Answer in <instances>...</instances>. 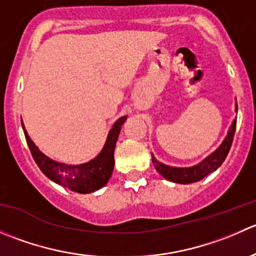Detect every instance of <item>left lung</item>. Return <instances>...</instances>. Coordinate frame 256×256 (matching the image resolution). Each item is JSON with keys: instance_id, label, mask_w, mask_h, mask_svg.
I'll return each instance as SVG.
<instances>
[{"instance_id": "8db88e82", "label": "left lung", "mask_w": 256, "mask_h": 256, "mask_svg": "<svg viewBox=\"0 0 256 256\" xmlns=\"http://www.w3.org/2000/svg\"><path fill=\"white\" fill-rule=\"evenodd\" d=\"M236 128V122L234 121L230 130H229L228 136L223 141V144H220V147L216 152H213L210 156L207 157L204 161L197 164V166L190 167V168H176V167H170L161 164V162H158L152 156V162L154 164V168L157 170V172L160 174H162V176L166 178V180H171V182L180 183V184H188V183L198 182V180H203L207 174L216 171L224 162L229 150H230L232 144H233Z\"/></svg>"}]
</instances>
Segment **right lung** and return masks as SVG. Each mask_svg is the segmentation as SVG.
I'll list each match as a JSON object with an SVG mask.
<instances>
[{
    "label": "right lung",
    "mask_w": 256,
    "mask_h": 256,
    "mask_svg": "<svg viewBox=\"0 0 256 256\" xmlns=\"http://www.w3.org/2000/svg\"><path fill=\"white\" fill-rule=\"evenodd\" d=\"M125 120L126 116H122L114 124L104 148L102 150L99 156L92 161L84 164H79V166H70V164H64L53 161L38 150V147L33 144L26 130L24 136L36 164H38L40 171L49 180L63 186V187L69 188L74 192L86 194V193L95 192V190L104 187L112 177L114 164H115L114 150H115L121 126L125 122ZM22 128H24L23 124Z\"/></svg>",
    "instance_id": "right-lung-1"
}]
</instances>
